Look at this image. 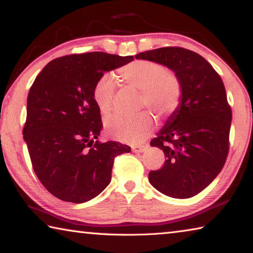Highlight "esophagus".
I'll return each mask as SVG.
<instances>
[{
  "instance_id": "34e87169",
  "label": "esophagus",
  "mask_w": 253,
  "mask_h": 253,
  "mask_svg": "<svg viewBox=\"0 0 253 253\" xmlns=\"http://www.w3.org/2000/svg\"><path fill=\"white\" fill-rule=\"evenodd\" d=\"M147 147V145H136V146L131 147V151L134 153H143L144 151H146Z\"/></svg>"
}]
</instances>
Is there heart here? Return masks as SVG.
Wrapping results in <instances>:
<instances>
[{"label": "heart", "instance_id": "1", "mask_svg": "<svg viewBox=\"0 0 253 253\" xmlns=\"http://www.w3.org/2000/svg\"><path fill=\"white\" fill-rule=\"evenodd\" d=\"M119 76L126 84L142 90V105L148 106L161 116L176 111L182 100L181 81L161 63L149 60H137L119 69ZM116 81L111 74L99 77L93 85L92 97L102 115L113 108ZM155 121L149 111L135 115H113L106 119L108 135L126 144H139L151 134Z\"/></svg>", "mask_w": 253, "mask_h": 253}]
</instances>
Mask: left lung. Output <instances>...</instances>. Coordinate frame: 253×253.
<instances>
[{"label": "left lung", "instance_id": "obj_1", "mask_svg": "<svg viewBox=\"0 0 253 253\" xmlns=\"http://www.w3.org/2000/svg\"><path fill=\"white\" fill-rule=\"evenodd\" d=\"M135 58L169 67L181 81V106L151 142L166 160L148 179L170 198H192L217 176L229 154L232 110L223 81L202 55L181 46L148 50Z\"/></svg>", "mask_w": 253, "mask_h": 253}]
</instances>
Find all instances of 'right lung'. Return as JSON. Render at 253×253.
Returning a JSON list of instances; mask_svg holds the SVG:
<instances>
[{"mask_svg":"<svg viewBox=\"0 0 253 253\" xmlns=\"http://www.w3.org/2000/svg\"><path fill=\"white\" fill-rule=\"evenodd\" d=\"M134 60L106 52L63 55L46 65L30 88L23 138L42 185L66 202L84 203L110 183L115 157L130 152L118 142L99 143L96 81Z\"/></svg>","mask_w":253,"mask_h":253,"instance_id":"add662e5","label":"right lung"}]
</instances>
